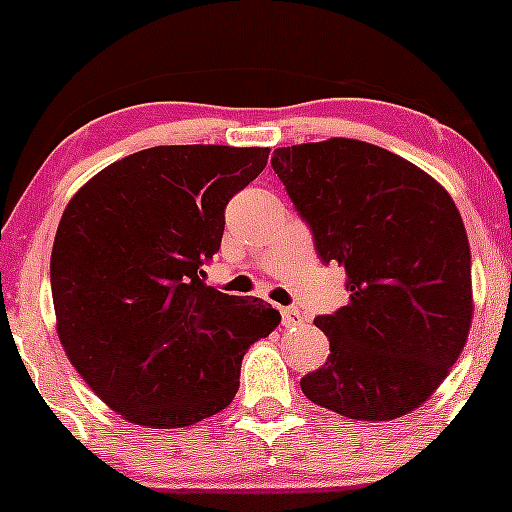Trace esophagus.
Wrapping results in <instances>:
<instances>
[{"label": "esophagus", "mask_w": 512, "mask_h": 512, "mask_svg": "<svg viewBox=\"0 0 512 512\" xmlns=\"http://www.w3.org/2000/svg\"><path fill=\"white\" fill-rule=\"evenodd\" d=\"M283 324L285 327H298V324L305 322V317H302V312L298 307H283Z\"/></svg>", "instance_id": "34e87169"}]
</instances>
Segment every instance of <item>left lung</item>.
Segmentation results:
<instances>
[{
  "label": "left lung",
  "mask_w": 512,
  "mask_h": 512,
  "mask_svg": "<svg viewBox=\"0 0 512 512\" xmlns=\"http://www.w3.org/2000/svg\"><path fill=\"white\" fill-rule=\"evenodd\" d=\"M271 166L317 256L349 278V305L315 320L332 354L302 393L349 420L408 415L447 378L474 315L454 200L425 170L356 139L276 148Z\"/></svg>",
  "instance_id": "left-lung-1"
}]
</instances>
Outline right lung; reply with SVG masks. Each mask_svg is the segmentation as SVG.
<instances>
[{
    "label": "right lung",
    "mask_w": 512,
    "mask_h": 512,
    "mask_svg": "<svg viewBox=\"0 0 512 512\" xmlns=\"http://www.w3.org/2000/svg\"><path fill=\"white\" fill-rule=\"evenodd\" d=\"M268 148L153 146L75 192L51 254L56 329L70 364L124 420L170 430L227 408L241 359L280 324L261 298L202 283L224 207Z\"/></svg>",
    "instance_id": "add662e5"
}]
</instances>
